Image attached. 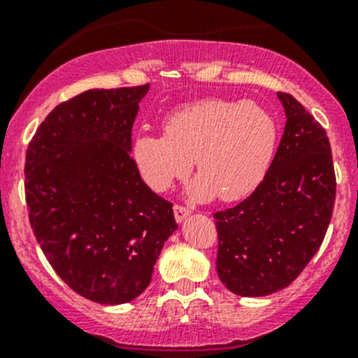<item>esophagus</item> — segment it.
I'll use <instances>...</instances> for the list:
<instances>
[{
    "instance_id": "esophagus-1",
    "label": "esophagus",
    "mask_w": 358,
    "mask_h": 358,
    "mask_svg": "<svg viewBox=\"0 0 358 358\" xmlns=\"http://www.w3.org/2000/svg\"><path fill=\"white\" fill-rule=\"evenodd\" d=\"M173 211H175V220L178 223H182L183 220L190 215V209L183 208V206H175V208H173Z\"/></svg>"
}]
</instances>
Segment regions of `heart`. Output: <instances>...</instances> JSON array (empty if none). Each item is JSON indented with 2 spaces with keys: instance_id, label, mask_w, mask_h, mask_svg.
<instances>
[{
  "instance_id": "1",
  "label": "heart",
  "mask_w": 358,
  "mask_h": 358,
  "mask_svg": "<svg viewBox=\"0 0 358 358\" xmlns=\"http://www.w3.org/2000/svg\"><path fill=\"white\" fill-rule=\"evenodd\" d=\"M277 122L251 100L206 99L171 112L164 133H140L131 156L150 189L162 192L192 168L187 196L237 201L249 196L268 173L277 149Z\"/></svg>"
}]
</instances>
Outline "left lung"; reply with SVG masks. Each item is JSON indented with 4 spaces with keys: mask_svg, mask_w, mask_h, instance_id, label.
Here are the masks:
<instances>
[{
    "mask_svg": "<svg viewBox=\"0 0 358 358\" xmlns=\"http://www.w3.org/2000/svg\"><path fill=\"white\" fill-rule=\"evenodd\" d=\"M286 128L255 192L215 213L216 272L234 294L256 298L287 287L322 244L336 197L326 129L287 93H277Z\"/></svg>",
    "mask_w": 358,
    "mask_h": 358,
    "instance_id": "left-lung-1",
    "label": "left lung"
}]
</instances>
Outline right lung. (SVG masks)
<instances>
[{"mask_svg": "<svg viewBox=\"0 0 358 358\" xmlns=\"http://www.w3.org/2000/svg\"><path fill=\"white\" fill-rule=\"evenodd\" d=\"M150 86L88 90L41 122L25 156L36 241L60 279L100 305L138 298L178 229L173 204L131 159V128Z\"/></svg>", "mask_w": 358, "mask_h": 358, "instance_id": "add662e5", "label": "right lung"}]
</instances>
